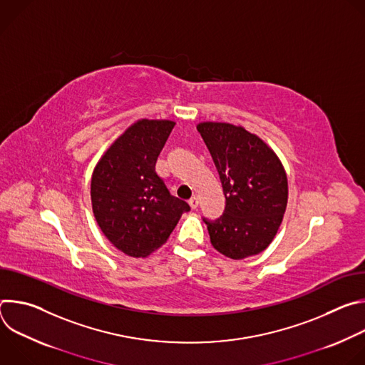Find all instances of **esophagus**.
Wrapping results in <instances>:
<instances>
[{
    "label": "esophagus",
    "mask_w": 365,
    "mask_h": 365,
    "mask_svg": "<svg viewBox=\"0 0 365 365\" xmlns=\"http://www.w3.org/2000/svg\"><path fill=\"white\" fill-rule=\"evenodd\" d=\"M197 203H199V199H197V196H196V195H193V196L189 199V205H190L192 210H196V207H197Z\"/></svg>",
    "instance_id": "obj_1"
}]
</instances>
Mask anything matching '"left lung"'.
<instances>
[{
  "label": "left lung",
  "instance_id": "left-lung-1",
  "mask_svg": "<svg viewBox=\"0 0 365 365\" xmlns=\"http://www.w3.org/2000/svg\"><path fill=\"white\" fill-rule=\"evenodd\" d=\"M210 150L227 199L224 215L205 221L211 244L232 259L264 251L286 212V170L274 150L241 125L205 121L196 125Z\"/></svg>",
  "mask_w": 365,
  "mask_h": 365
}]
</instances>
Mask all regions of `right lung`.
Listing matches in <instances>:
<instances>
[{
	"label": "right lung",
	"mask_w": 365,
	"mask_h": 365,
	"mask_svg": "<svg viewBox=\"0 0 365 365\" xmlns=\"http://www.w3.org/2000/svg\"><path fill=\"white\" fill-rule=\"evenodd\" d=\"M170 120H138L102 154L91 179L93 217L110 242L130 257L162 247L189 205L170 195L155 162L175 127Z\"/></svg>",
	"instance_id": "add662e5"
}]
</instances>
